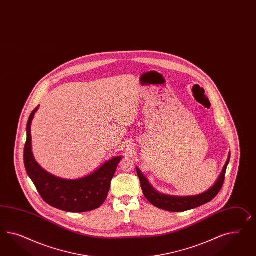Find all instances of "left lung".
I'll use <instances>...</instances> for the list:
<instances>
[{"instance_id": "obj_1", "label": "left lung", "mask_w": 256, "mask_h": 256, "mask_svg": "<svg viewBox=\"0 0 256 256\" xmlns=\"http://www.w3.org/2000/svg\"><path fill=\"white\" fill-rule=\"evenodd\" d=\"M229 161H230V154L228 156L226 165L222 168L221 174L218 177L217 182H215L214 186L210 187L208 191L204 193L198 194V196H168L164 194L158 193V191H156L152 188V186L149 184L148 180L144 176V174L140 172V170H138V168H136V170H137V174H138L140 182L142 193L147 198V200L152 204L154 207L162 208L164 210L173 212H186L188 210H192L194 208L202 206L214 198L215 196L220 192L222 184H224L226 172V168H228Z\"/></svg>"}]
</instances>
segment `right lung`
Masks as SVG:
<instances>
[{"mask_svg": "<svg viewBox=\"0 0 256 256\" xmlns=\"http://www.w3.org/2000/svg\"><path fill=\"white\" fill-rule=\"evenodd\" d=\"M39 106L28 118L24 165L42 198L50 206L70 212H84L100 207L108 196L110 180L122 156L110 159L96 172L76 180L62 179L46 172L35 161L32 151L30 126Z\"/></svg>", "mask_w": 256, "mask_h": 256, "instance_id": "1", "label": "right lung"}]
</instances>
